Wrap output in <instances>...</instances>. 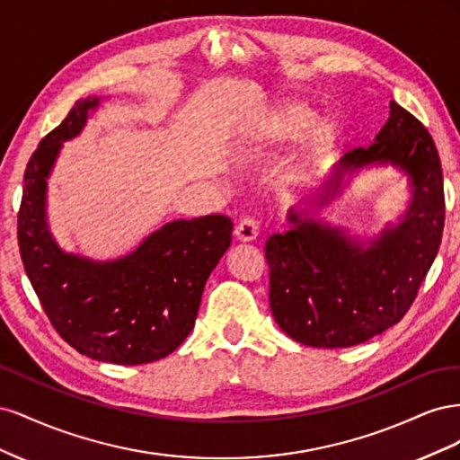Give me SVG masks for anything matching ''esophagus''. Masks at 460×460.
I'll return each mask as SVG.
<instances>
[{"mask_svg":"<svg viewBox=\"0 0 460 460\" xmlns=\"http://www.w3.org/2000/svg\"><path fill=\"white\" fill-rule=\"evenodd\" d=\"M259 234V225L255 222V218L252 217H243L238 225H235L234 235L238 242H253Z\"/></svg>","mask_w":460,"mask_h":460,"instance_id":"esophagus-1","label":"esophagus"}]
</instances>
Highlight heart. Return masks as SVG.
<instances>
[{
    "label": "heart",
    "mask_w": 460,
    "mask_h": 460,
    "mask_svg": "<svg viewBox=\"0 0 460 460\" xmlns=\"http://www.w3.org/2000/svg\"><path fill=\"white\" fill-rule=\"evenodd\" d=\"M316 120L318 115L309 105L294 100L282 102L274 105L257 124V128L252 136V144L259 151H267L270 147L288 144L307 132ZM332 144L333 130L328 124H318L316 128H313V132L307 136V140L303 142L297 153L296 164L289 174L291 182H296V180L305 176V172L311 171L313 166L326 155Z\"/></svg>",
    "instance_id": "heart-1"
}]
</instances>
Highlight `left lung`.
<instances>
[{"mask_svg":"<svg viewBox=\"0 0 460 460\" xmlns=\"http://www.w3.org/2000/svg\"><path fill=\"white\" fill-rule=\"evenodd\" d=\"M368 147L345 153L318 193L323 207L338 196L343 176L368 164H394L409 174L412 201L397 226L368 245L314 218H299L264 245L270 267V311L303 345L351 347L392 328L407 314L434 262L445 225L443 174L424 124L395 102Z\"/></svg>","mask_w":460,"mask_h":460,"instance_id":"obj_1","label":"left lung"}]
</instances>
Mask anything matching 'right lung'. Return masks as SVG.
<instances>
[{"mask_svg": "<svg viewBox=\"0 0 460 460\" xmlns=\"http://www.w3.org/2000/svg\"><path fill=\"white\" fill-rule=\"evenodd\" d=\"M97 97L76 102L26 164L17 238L26 276L59 336L82 355L144 365L172 353L196 324L208 274L232 242V220H174L117 261L65 253L46 222L48 176L61 144L84 128Z\"/></svg>", "mask_w": 460, "mask_h": 460, "instance_id": "add662e5", "label": "right lung"}]
</instances>
